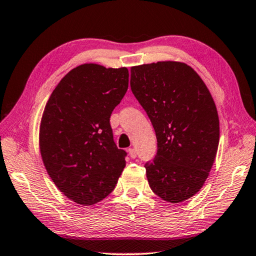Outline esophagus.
I'll return each instance as SVG.
<instances>
[{"mask_svg": "<svg viewBox=\"0 0 256 256\" xmlns=\"http://www.w3.org/2000/svg\"><path fill=\"white\" fill-rule=\"evenodd\" d=\"M128 155H130V158H136L138 153H136V150H135V148H128Z\"/></svg>", "mask_w": 256, "mask_h": 256, "instance_id": "obj_1", "label": "esophagus"}]
</instances>
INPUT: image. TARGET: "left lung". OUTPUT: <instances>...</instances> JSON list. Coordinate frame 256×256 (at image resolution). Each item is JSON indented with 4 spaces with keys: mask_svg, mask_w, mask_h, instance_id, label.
<instances>
[{
    "mask_svg": "<svg viewBox=\"0 0 256 256\" xmlns=\"http://www.w3.org/2000/svg\"><path fill=\"white\" fill-rule=\"evenodd\" d=\"M131 90L156 134V155L144 165L150 188L170 203L192 198L218 148V115L208 88L188 64L164 61L131 68Z\"/></svg>",
    "mask_w": 256,
    "mask_h": 256,
    "instance_id": "obj_1",
    "label": "left lung"
}]
</instances>
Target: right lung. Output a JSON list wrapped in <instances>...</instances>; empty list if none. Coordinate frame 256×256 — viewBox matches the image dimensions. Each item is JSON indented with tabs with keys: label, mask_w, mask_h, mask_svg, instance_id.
<instances>
[{
	"label": "right lung",
	"mask_w": 256,
	"mask_h": 256,
	"mask_svg": "<svg viewBox=\"0 0 256 256\" xmlns=\"http://www.w3.org/2000/svg\"><path fill=\"white\" fill-rule=\"evenodd\" d=\"M128 88L126 68L86 63L65 75L45 105L40 125L44 166L75 203L102 201L121 176L126 152L114 142L110 118Z\"/></svg>",
	"instance_id": "1"
}]
</instances>
